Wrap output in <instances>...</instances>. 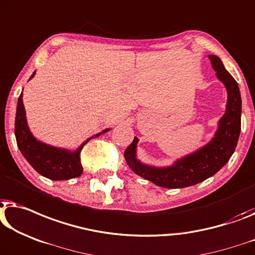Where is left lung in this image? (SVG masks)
Listing matches in <instances>:
<instances>
[{
    "mask_svg": "<svg viewBox=\"0 0 255 255\" xmlns=\"http://www.w3.org/2000/svg\"><path fill=\"white\" fill-rule=\"evenodd\" d=\"M216 76L224 84L228 92L227 110L219 122L212 141L197 152L176 161L167 168H155L136 160L135 148L138 138L133 139L125 149L124 157L128 167L142 178L165 189H182L204 182L220 170L234 154L241 133L242 98L238 84L229 73L222 61L215 55H209Z\"/></svg>",
    "mask_w": 255,
    "mask_h": 255,
    "instance_id": "obj_1",
    "label": "left lung"
}]
</instances>
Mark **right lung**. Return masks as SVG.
<instances>
[{"label":"right lung","instance_id":"1","mask_svg":"<svg viewBox=\"0 0 255 255\" xmlns=\"http://www.w3.org/2000/svg\"><path fill=\"white\" fill-rule=\"evenodd\" d=\"M35 72L31 76L32 79ZM109 131V128L103 130L101 133ZM101 133L95 134L99 136ZM14 134H16L17 146L24 157L40 175L53 180H65L79 177L83 173V167L80 163V152L85 143H87L92 138L87 139L78 149L75 152L57 148L46 145L32 135L27 127L26 115L23 103V94L18 98L16 121H14Z\"/></svg>","mask_w":255,"mask_h":255}]
</instances>
